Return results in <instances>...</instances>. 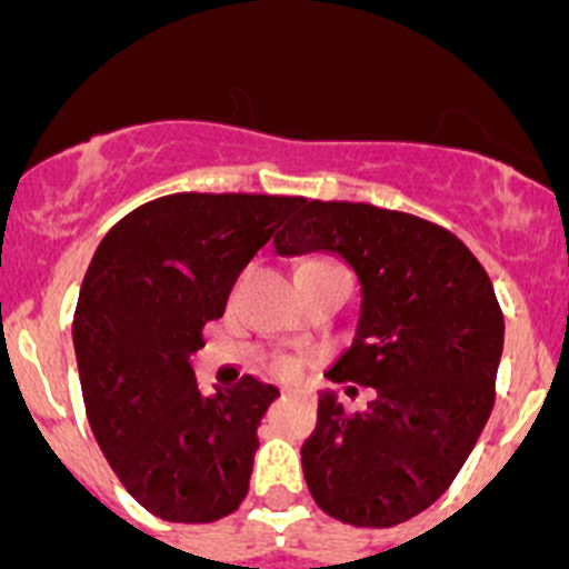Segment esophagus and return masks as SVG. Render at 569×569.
<instances>
[{"label":"esophagus","instance_id":"1","mask_svg":"<svg viewBox=\"0 0 569 569\" xmlns=\"http://www.w3.org/2000/svg\"><path fill=\"white\" fill-rule=\"evenodd\" d=\"M283 396H300V391L297 388H283Z\"/></svg>","mask_w":569,"mask_h":569}]
</instances>
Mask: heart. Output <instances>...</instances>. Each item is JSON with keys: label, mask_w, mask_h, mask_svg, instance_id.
<instances>
[{"label": "heart", "mask_w": 569, "mask_h": 569, "mask_svg": "<svg viewBox=\"0 0 569 569\" xmlns=\"http://www.w3.org/2000/svg\"><path fill=\"white\" fill-rule=\"evenodd\" d=\"M280 369H283V371H289V369H291V363H286V360H283V363H280Z\"/></svg>", "instance_id": "obj_1"}]
</instances>
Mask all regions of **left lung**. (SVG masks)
I'll list each match as a JSON object with an SVG mask.
<instances>
[{"instance_id": "1", "label": "left lung", "mask_w": 569, "mask_h": 569, "mask_svg": "<svg viewBox=\"0 0 569 569\" xmlns=\"http://www.w3.org/2000/svg\"><path fill=\"white\" fill-rule=\"evenodd\" d=\"M274 252H336L360 283L355 338L327 377L375 388V399L347 412L336 391L319 393L302 446L313 501L352 526L416 518L449 490L496 401L503 317L485 267L421 217L306 198Z\"/></svg>"}]
</instances>
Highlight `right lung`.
Segmentation results:
<instances>
[{
	"instance_id": "right-lung-1",
	"label": "right lung",
	"mask_w": 569,
	"mask_h": 569,
	"mask_svg": "<svg viewBox=\"0 0 569 569\" xmlns=\"http://www.w3.org/2000/svg\"><path fill=\"white\" fill-rule=\"evenodd\" d=\"M302 198L178 192L126 214L82 280L73 349L88 421L134 501L170 523L237 512L280 391L256 377L200 391L192 355Z\"/></svg>"
}]
</instances>
